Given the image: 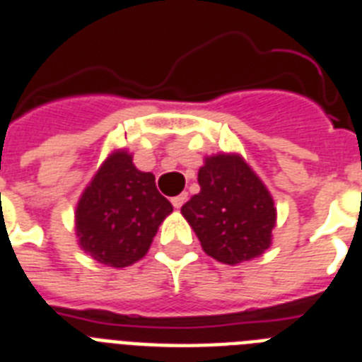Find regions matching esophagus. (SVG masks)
Returning <instances> with one entry per match:
<instances>
[{
  "label": "esophagus",
  "mask_w": 362,
  "mask_h": 362,
  "mask_svg": "<svg viewBox=\"0 0 362 362\" xmlns=\"http://www.w3.org/2000/svg\"><path fill=\"white\" fill-rule=\"evenodd\" d=\"M186 201H187V193H180V195H176V197L170 199V203H173L175 209H182V204L186 203Z\"/></svg>",
  "instance_id": "esophagus-1"
}]
</instances>
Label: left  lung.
Instances as JSON below:
<instances>
[{
    "instance_id": "8db88e82",
    "label": "left lung",
    "mask_w": 362,
    "mask_h": 362,
    "mask_svg": "<svg viewBox=\"0 0 362 362\" xmlns=\"http://www.w3.org/2000/svg\"><path fill=\"white\" fill-rule=\"evenodd\" d=\"M197 180L201 192L182 216L204 252L226 264L259 257L276 226L274 201L261 178L238 153H218L204 159Z\"/></svg>"
}]
</instances>
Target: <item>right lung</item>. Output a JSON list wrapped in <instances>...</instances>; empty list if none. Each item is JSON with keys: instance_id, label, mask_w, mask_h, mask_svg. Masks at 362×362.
<instances>
[{"instance_id": "right-lung-1", "label": "right lung", "mask_w": 362, "mask_h": 362, "mask_svg": "<svg viewBox=\"0 0 362 362\" xmlns=\"http://www.w3.org/2000/svg\"><path fill=\"white\" fill-rule=\"evenodd\" d=\"M173 204L158 192L152 173L116 150L105 159L76 204L78 244L98 263L129 267L146 255Z\"/></svg>"}]
</instances>
